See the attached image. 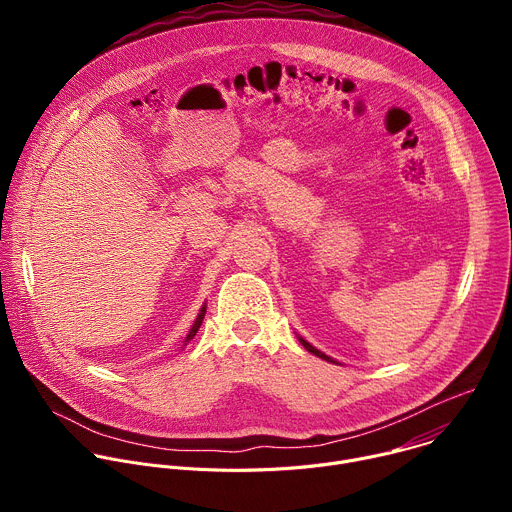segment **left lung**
I'll return each mask as SVG.
<instances>
[{"mask_svg":"<svg viewBox=\"0 0 512 512\" xmlns=\"http://www.w3.org/2000/svg\"><path fill=\"white\" fill-rule=\"evenodd\" d=\"M300 342H302V344H304V348H306V350H310V352H312V354H316V356H320V358H324V360H328V362H334V364H338V362H336V360H334V358H330V356H326V354H324V352H320V350H318V348H314V346H312V344H310V342H306V340H304V338H300Z\"/></svg>","mask_w":512,"mask_h":512,"instance_id":"8db88e82","label":"left lung"}]
</instances>
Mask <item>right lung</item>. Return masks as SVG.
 I'll list each match as a JSON object with an SVG mask.
<instances>
[{
	"label": "right lung",
	"instance_id": "1",
	"mask_svg": "<svg viewBox=\"0 0 512 512\" xmlns=\"http://www.w3.org/2000/svg\"><path fill=\"white\" fill-rule=\"evenodd\" d=\"M204 314H206V306L200 308V312H198V316H196L192 328L188 330V334H186V338H184V346H186V342H190V340L196 336V332H198V328H200V324H202V320H204Z\"/></svg>",
	"mask_w": 512,
	"mask_h": 512
}]
</instances>
